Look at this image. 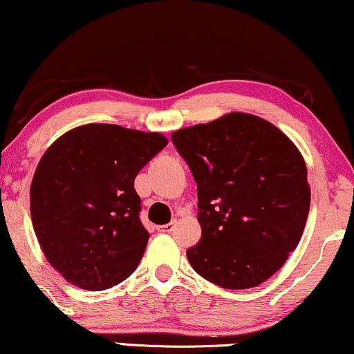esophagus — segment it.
Here are the masks:
<instances>
[{
  "instance_id": "1",
  "label": "esophagus",
  "mask_w": 354,
  "mask_h": 354,
  "mask_svg": "<svg viewBox=\"0 0 354 354\" xmlns=\"http://www.w3.org/2000/svg\"><path fill=\"white\" fill-rule=\"evenodd\" d=\"M176 225H177V221H172V222H169V224H166V225L158 227V230L159 232H172L174 229H176Z\"/></svg>"
}]
</instances>
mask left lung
I'll return each instance as SVG.
<instances>
[{
    "label": "left lung",
    "instance_id": "8db88e82",
    "mask_svg": "<svg viewBox=\"0 0 354 354\" xmlns=\"http://www.w3.org/2000/svg\"><path fill=\"white\" fill-rule=\"evenodd\" d=\"M171 138L198 187L201 240L187 250L192 268L229 290L272 277L299 243L311 203L298 148L275 125L245 113Z\"/></svg>",
    "mask_w": 354,
    "mask_h": 354
}]
</instances>
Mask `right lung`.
<instances>
[{
  "label": "right lung",
  "instance_id": "obj_1",
  "mask_svg": "<svg viewBox=\"0 0 354 354\" xmlns=\"http://www.w3.org/2000/svg\"><path fill=\"white\" fill-rule=\"evenodd\" d=\"M166 145L161 133L86 124L46 149L30 187L32 224L67 282L98 292L137 269L149 234L133 180Z\"/></svg>",
  "mask_w": 354,
  "mask_h": 354
}]
</instances>
